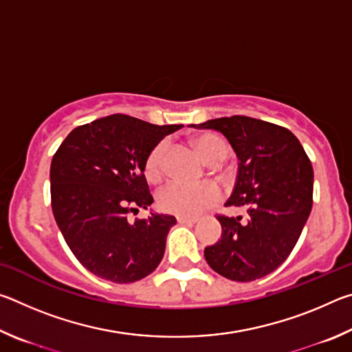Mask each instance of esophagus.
<instances>
[{
    "instance_id": "esophagus-1",
    "label": "esophagus",
    "mask_w": 352,
    "mask_h": 352,
    "mask_svg": "<svg viewBox=\"0 0 352 352\" xmlns=\"http://www.w3.org/2000/svg\"><path fill=\"white\" fill-rule=\"evenodd\" d=\"M197 217H183V216H178L177 217V222L178 223H195L197 222Z\"/></svg>"
}]
</instances>
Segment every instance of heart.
Masks as SVG:
<instances>
[{"mask_svg":"<svg viewBox=\"0 0 352 352\" xmlns=\"http://www.w3.org/2000/svg\"><path fill=\"white\" fill-rule=\"evenodd\" d=\"M192 144L200 157L210 164H219L228 155V144L216 133H200L192 138ZM168 144L160 141L148 151L144 160V174L147 180L155 182L164 172V155ZM160 210L175 216L194 217L220 200L219 189L211 183L186 184L180 182H169L158 192Z\"/></svg>","mask_w":352,"mask_h":352,"instance_id":"1","label":"heart"}]
</instances>
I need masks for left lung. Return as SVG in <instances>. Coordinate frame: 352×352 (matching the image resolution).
<instances>
[{
    "label": "left lung",
    "instance_id": "1",
    "mask_svg": "<svg viewBox=\"0 0 352 352\" xmlns=\"http://www.w3.org/2000/svg\"><path fill=\"white\" fill-rule=\"evenodd\" d=\"M192 127L217 130L233 146L241 163L226 206H245L248 214H217L222 237L205 248V259L231 281L264 278L289 258L311 214V160L290 130L261 119L236 115Z\"/></svg>",
    "mask_w": 352,
    "mask_h": 352
}]
</instances>
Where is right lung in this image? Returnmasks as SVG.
<instances>
[{"mask_svg": "<svg viewBox=\"0 0 352 352\" xmlns=\"http://www.w3.org/2000/svg\"><path fill=\"white\" fill-rule=\"evenodd\" d=\"M180 124L155 126L110 115L76 127L51 162V206L77 261L93 275L118 284L140 281L163 259L175 217L152 214L144 160Z\"/></svg>", "mask_w": 352, "mask_h": 352, "instance_id": "1", "label": "right lung"}]
</instances>
